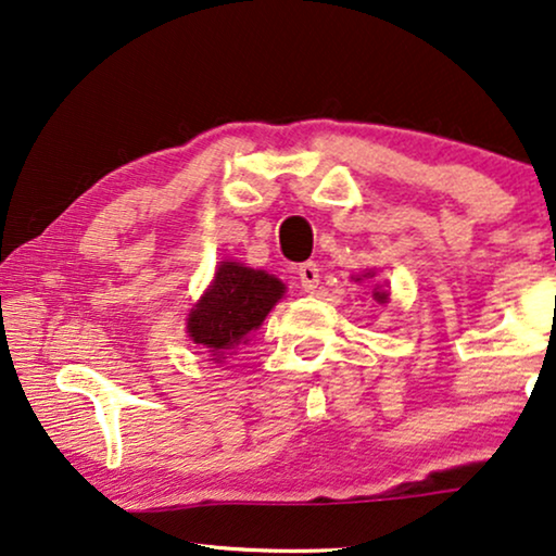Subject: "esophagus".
<instances>
[{
	"label": "esophagus",
	"mask_w": 556,
	"mask_h": 556,
	"mask_svg": "<svg viewBox=\"0 0 556 556\" xmlns=\"http://www.w3.org/2000/svg\"><path fill=\"white\" fill-rule=\"evenodd\" d=\"M298 280H301V288L305 293H316L320 283V268L313 261L298 265Z\"/></svg>",
	"instance_id": "obj_1"
}]
</instances>
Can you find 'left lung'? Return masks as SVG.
I'll return each instance as SVG.
<instances>
[{
    "mask_svg": "<svg viewBox=\"0 0 556 556\" xmlns=\"http://www.w3.org/2000/svg\"><path fill=\"white\" fill-rule=\"evenodd\" d=\"M364 278H374V270L364 273ZM356 280H361V278H356ZM374 301H378V303H386V301H389V293L381 291V286H376V288H374Z\"/></svg>",
    "mask_w": 556,
    "mask_h": 556,
    "instance_id": "1",
    "label": "left lung"
}]
</instances>
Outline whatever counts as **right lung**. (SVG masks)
I'll use <instances>...</instances> for the list:
<instances>
[{
  "label": "right lung",
  "mask_w": 556,
  "mask_h": 556,
  "mask_svg": "<svg viewBox=\"0 0 556 556\" xmlns=\"http://www.w3.org/2000/svg\"><path fill=\"white\" fill-rule=\"evenodd\" d=\"M283 293L286 286L276 276L243 263L223 261L213 283L188 313L190 341L211 353V361L225 358V353L258 331Z\"/></svg>",
  "instance_id": "add662e5"
}]
</instances>
